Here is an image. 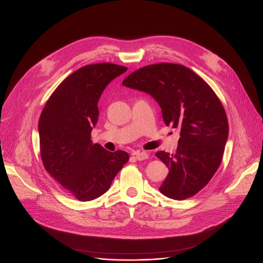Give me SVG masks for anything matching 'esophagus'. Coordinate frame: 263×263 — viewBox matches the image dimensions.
<instances>
[{"label":"esophagus","instance_id":"esophagus-1","mask_svg":"<svg viewBox=\"0 0 263 263\" xmlns=\"http://www.w3.org/2000/svg\"><path fill=\"white\" fill-rule=\"evenodd\" d=\"M133 156H135L138 161H143V160L148 159V154L147 153H144V152H142V153H139V152L135 153V154H133Z\"/></svg>","mask_w":263,"mask_h":263}]
</instances>
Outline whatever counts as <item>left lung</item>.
I'll list each match as a JSON object with an SVG mask.
<instances>
[{
  "label": "left lung",
  "instance_id": "8db88e82",
  "mask_svg": "<svg viewBox=\"0 0 263 263\" xmlns=\"http://www.w3.org/2000/svg\"><path fill=\"white\" fill-rule=\"evenodd\" d=\"M122 84L153 96L165 124L180 129L177 153L156 154L169 169L160 192L177 200L195 195L217 171L228 140V118L219 98L205 80L178 64L143 67Z\"/></svg>",
  "mask_w": 263,
  "mask_h": 263
}]
</instances>
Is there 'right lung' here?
<instances>
[{
  "label": "right lung",
  "mask_w": 263,
  "mask_h": 263,
  "mask_svg": "<svg viewBox=\"0 0 263 263\" xmlns=\"http://www.w3.org/2000/svg\"><path fill=\"white\" fill-rule=\"evenodd\" d=\"M126 70L109 63L76 70L56 87L41 114L39 134L44 167L78 200H92L105 193L129 159L126 152L110 153L91 140L103 90Z\"/></svg>",
  "instance_id": "obj_1"
}]
</instances>
